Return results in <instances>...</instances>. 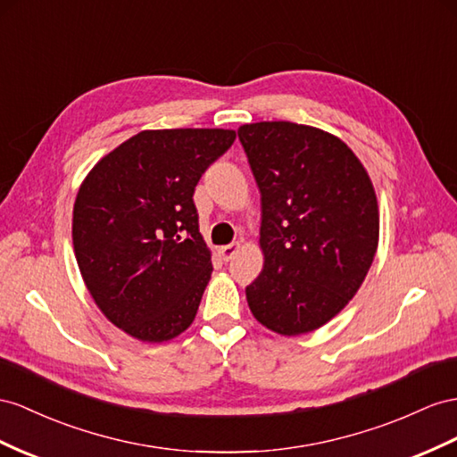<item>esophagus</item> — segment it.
<instances>
[{"label": "esophagus", "instance_id": "obj_1", "mask_svg": "<svg viewBox=\"0 0 457 457\" xmlns=\"http://www.w3.org/2000/svg\"><path fill=\"white\" fill-rule=\"evenodd\" d=\"M239 249H241V243L237 241V243H229V245H224V247H220L218 249V253H220V259L221 261H226V262H229L233 256H236L237 253H239Z\"/></svg>", "mask_w": 457, "mask_h": 457}]
</instances>
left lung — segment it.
<instances>
[{
  "label": "left lung",
  "instance_id": "1",
  "mask_svg": "<svg viewBox=\"0 0 457 457\" xmlns=\"http://www.w3.org/2000/svg\"><path fill=\"white\" fill-rule=\"evenodd\" d=\"M261 191L264 268L247 286L253 317L299 336L353 299L378 247V204L367 170L337 137L291 121L237 129Z\"/></svg>",
  "mask_w": 457,
  "mask_h": 457
}]
</instances>
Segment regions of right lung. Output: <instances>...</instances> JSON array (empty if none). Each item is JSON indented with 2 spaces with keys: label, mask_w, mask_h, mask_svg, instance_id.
<instances>
[{
  "label": "right lung",
  "mask_w": 457,
  "mask_h": 457,
  "mask_svg": "<svg viewBox=\"0 0 457 457\" xmlns=\"http://www.w3.org/2000/svg\"><path fill=\"white\" fill-rule=\"evenodd\" d=\"M236 140L229 129L140 131L80 185L73 247L92 299L140 342L189 328L212 274L195 187Z\"/></svg>",
  "instance_id": "1"
}]
</instances>
